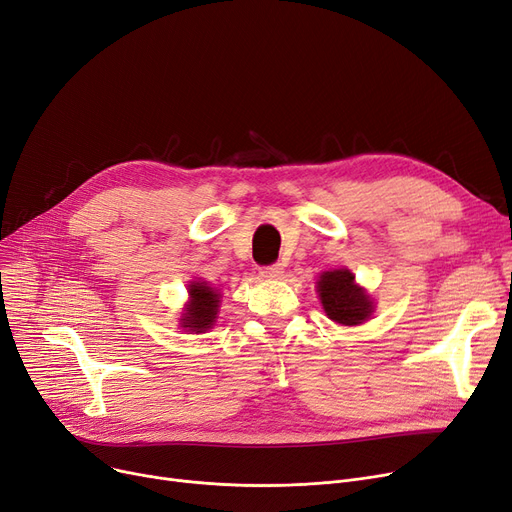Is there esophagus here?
<instances>
[{
  "label": "esophagus",
  "instance_id": "obj_1",
  "mask_svg": "<svg viewBox=\"0 0 512 512\" xmlns=\"http://www.w3.org/2000/svg\"><path fill=\"white\" fill-rule=\"evenodd\" d=\"M259 276H261V278H265V280H278V278H282V276H284V267H282L280 263H276V265H267V267H261Z\"/></svg>",
  "mask_w": 512,
  "mask_h": 512
}]
</instances>
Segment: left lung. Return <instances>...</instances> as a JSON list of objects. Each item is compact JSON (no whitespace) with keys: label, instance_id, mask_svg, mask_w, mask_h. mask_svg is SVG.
<instances>
[{"label":"left lung","instance_id":"8db88e82","mask_svg":"<svg viewBox=\"0 0 512 512\" xmlns=\"http://www.w3.org/2000/svg\"><path fill=\"white\" fill-rule=\"evenodd\" d=\"M319 301L326 315L342 326H359L373 313V301L365 288L355 284L348 270L324 272L317 280Z\"/></svg>","mask_w":512,"mask_h":512}]
</instances>
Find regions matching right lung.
I'll use <instances>...</instances> for the list:
<instances>
[{
	"instance_id": "add662e5",
	"label": "right lung",
	"mask_w": 512,
	"mask_h": 512,
	"mask_svg": "<svg viewBox=\"0 0 512 512\" xmlns=\"http://www.w3.org/2000/svg\"><path fill=\"white\" fill-rule=\"evenodd\" d=\"M188 297L191 301L184 307L180 326L195 334L211 330L220 309V292L207 286V282H191L188 284Z\"/></svg>"
}]
</instances>
